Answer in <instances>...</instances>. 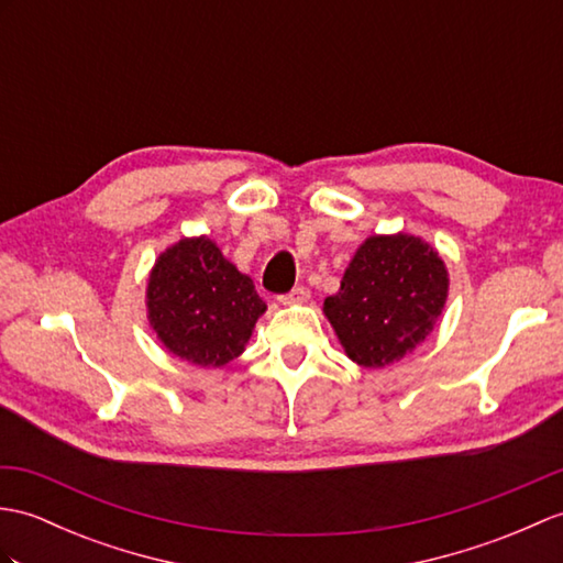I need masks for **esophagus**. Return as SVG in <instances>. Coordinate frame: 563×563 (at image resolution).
Here are the masks:
<instances>
[{
    "label": "esophagus",
    "instance_id": "1",
    "mask_svg": "<svg viewBox=\"0 0 563 563\" xmlns=\"http://www.w3.org/2000/svg\"><path fill=\"white\" fill-rule=\"evenodd\" d=\"M307 299H309V287L307 285H297V287H292L290 292L280 297V302L283 305H292V302H307Z\"/></svg>",
    "mask_w": 563,
    "mask_h": 563
}]
</instances>
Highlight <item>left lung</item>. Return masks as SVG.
Listing matches in <instances>:
<instances>
[{
    "label": "left lung",
    "instance_id": "obj_1",
    "mask_svg": "<svg viewBox=\"0 0 563 563\" xmlns=\"http://www.w3.org/2000/svg\"><path fill=\"white\" fill-rule=\"evenodd\" d=\"M449 278L437 252L408 234L369 238L323 311L352 362L378 369L420 345L446 302Z\"/></svg>",
    "mask_w": 563,
    "mask_h": 563
}]
</instances>
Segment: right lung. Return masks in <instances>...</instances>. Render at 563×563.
Masks as SVG:
<instances>
[{
  "mask_svg": "<svg viewBox=\"0 0 563 563\" xmlns=\"http://www.w3.org/2000/svg\"><path fill=\"white\" fill-rule=\"evenodd\" d=\"M264 311L252 278L206 238L169 246L151 273V325L173 355L199 367L238 357Z\"/></svg>",
  "mask_w": 563,
  "mask_h": 563,
  "instance_id": "right-lung-1",
  "label": "right lung"
}]
</instances>
